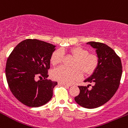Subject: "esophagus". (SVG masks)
I'll return each instance as SVG.
<instances>
[{"instance_id": "obj_1", "label": "esophagus", "mask_w": 128, "mask_h": 128, "mask_svg": "<svg viewBox=\"0 0 128 128\" xmlns=\"http://www.w3.org/2000/svg\"><path fill=\"white\" fill-rule=\"evenodd\" d=\"M58 84H60V85H63L64 86H66V87H70L71 86V85H70V84H65V83H58Z\"/></svg>"}]
</instances>
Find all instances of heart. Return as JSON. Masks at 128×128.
I'll use <instances>...</instances> for the list:
<instances>
[{
    "label": "heart",
    "mask_w": 128,
    "mask_h": 128,
    "mask_svg": "<svg viewBox=\"0 0 128 128\" xmlns=\"http://www.w3.org/2000/svg\"><path fill=\"white\" fill-rule=\"evenodd\" d=\"M69 52L75 57L72 66L68 68L60 66L52 71V77L54 80L65 84H71L82 77V71L85 75H90L95 72L99 64V58L95 54L89 53V51L82 46H74L70 48ZM63 54L60 50H55L50 57L52 65L61 62Z\"/></svg>",
    "instance_id": "heart-1"
}]
</instances>
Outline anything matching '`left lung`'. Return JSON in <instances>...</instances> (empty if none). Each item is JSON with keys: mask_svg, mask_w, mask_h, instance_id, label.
I'll use <instances>...</instances> for the list:
<instances>
[{"mask_svg": "<svg viewBox=\"0 0 128 128\" xmlns=\"http://www.w3.org/2000/svg\"><path fill=\"white\" fill-rule=\"evenodd\" d=\"M87 44L96 48L99 64L93 74L84 80L92 83V88L79 86L80 92L74 100L82 107L94 108L106 104L114 96L120 84L122 70L120 57L110 46L95 42Z\"/></svg>", "mask_w": 128, "mask_h": 128, "instance_id": "8db88e82", "label": "left lung"}]
</instances>
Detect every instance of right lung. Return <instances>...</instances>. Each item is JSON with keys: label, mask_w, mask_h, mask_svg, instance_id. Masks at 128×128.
<instances>
[{"label": "right lung", "mask_w": 128, "mask_h": 128, "mask_svg": "<svg viewBox=\"0 0 128 128\" xmlns=\"http://www.w3.org/2000/svg\"><path fill=\"white\" fill-rule=\"evenodd\" d=\"M55 47L41 40L26 39L9 55L6 67L7 82L13 95L25 106L40 107L52 98L57 82L46 78ZM38 76L44 80L36 82Z\"/></svg>", "instance_id": "obj_1"}]
</instances>
